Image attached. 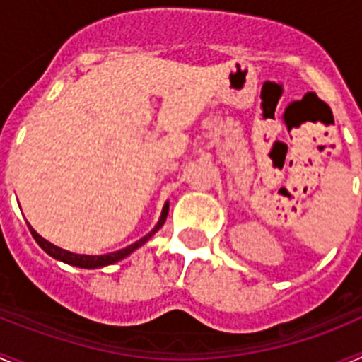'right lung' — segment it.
Wrapping results in <instances>:
<instances>
[{"instance_id": "right-lung-1", "label": "right lung", "mask_w": 362, "mask_h": 362, "mask_svg": "<svg viewBox=\"0 0 362 362\" xmlns=\"http://www.w3.org/2000/svg\"><path fill=\"white\" fill-rule=\"evenodd\" d=\"M166 216H168V203H165V206H163V212H161V217H159L158 225L153 226L152 232H148L145 235V238H141L139 241L132 243L130 246H127V248H123V250H117V252H112V254H105V255H85V254H72V252L69 250H63V248H59V246L52 245L50 241H47V239H43L40 235V233L36 232V230L32 228L30 225H28V230H30L32 238L36 239L37 245L43 248L47 254L50 255V257L57 259V261H63V263L66 264H72V267H79V268H103V267H108V264H114L117 263V261H121V259H124L127 255L132 254L134 250H137L139 246L145 245L146 241H148L150 238H152L153 233L158 232L159 228H161L163 225H165L166 221Z\"/></svg>"}]
</instances>
